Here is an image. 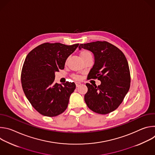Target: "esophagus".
Listing matches in <instances>:
<instances>
[{"label": "esophagus", "mask_w": 155, "mask_h": 155, "mask_svg": "<svg viewBox=\"0 0 155 155\" xmlns=\"http://www.w3.org/2000/svg\"><path fill=\"white\" fill-rule=\"evenodd\" d=\"M75 84H76V86H77V87H79L80 85L81 84V83H78V82H77Z\"/></svg>", "instance_id": "34e87169"}]
</instances>
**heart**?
I'll use <instances>...</instances> for the list:
<instances>
[{"label": "heart", "instance_id": "obj_1", "mask_svg": "<svg viewBox=\"0 0 155 155\" xmlns=\"http://www.w3.org/2000/svg\"><path fill=\"white\" fill-rule=\"evenodd\" d=\"M80 56L81 57V58L83 59L87 58V57H90V56H91V54L90 51H88L87 50H82L80 53ZM73 78L77 80H80L81 77L79 76V75H75L73 76Z\"/></svg>", "mask_w": 155, "mask_h": 155}]
</instances>
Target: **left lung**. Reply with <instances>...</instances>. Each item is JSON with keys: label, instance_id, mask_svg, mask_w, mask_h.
<instances>
[{"label": "left lung", "instance_id": "obj_1", "mask_svg": "<svg viewBox=\"0 0 155 155\" xmlns=\"http://www.w3.org/2000/svg\"><path fill=\"white\" fill-rule=\"evenodd\" d=\"M78 48L89 50L94 54V64L87 79L97 78L101 81L98 86L86 84L87 92L84 101L87 106L99 114L114 111L130 87V71L124 54L112 44L104 41L80 44Z\"/></svg>", "mask_w": 155, "mask_h": 155}]
</instances>
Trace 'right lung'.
<instances>
[{
	"instance_id": "1",
	"label": "right lung",
	"mask_w": 155,
	"mask_h": 155,
	"mask_svg": "<svg viewBox=\"0 0 155 155\" xmlns=\"http://www.w3.org/2000/svg\"><path fill=\"white\" fill-rule=\"evenodd\" d=\"M78 45L45 43L27 55L21 72L22 87L29 102L41 115L56 117L67 108L76 85L68 81L54 83L55 72L64 69L66 59Z\"/></svg>"
}]
</instances>
